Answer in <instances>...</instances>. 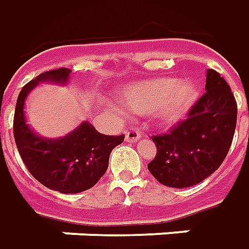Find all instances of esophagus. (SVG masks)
<instances>
[{
	"mask_svg": "<svg viewBox=\"0 0 249 249\" xmlns=\"http://www.w3.org/2000/svg\"><path fill=\"white\" fill-rule=\"evenodd\" d=\"M141 131L140 130H136V128H130L126 131V134H124V140L127 141V142H137L140 138H141Z\"/></svg>",
	"mask_w": 249,
	"mask_h": 249,
	"instance_id": "34e87169",
	"label": "esophagus"
}]
</instances>
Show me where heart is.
<instances>
[{
	"label": "heart",
	"mask_w": 249,
	"mask_h": 249,
	"mask_svg": "<svg viewBox=\"0 0 249 249\" xmlns=\"http://www.w3.org/2000/svg\"><path fill=\"white\" fill-rule=\"evenodd\" d=\"M201 94L200 85L195 79L179 81L175 76H161L155 79L133 83L121 93V108H113V112L123 115L127 112L149 115L164 124H174L186 116L197 103Z\"/></svg>",
	"instance_id": "obj_1"
}]
</instances>
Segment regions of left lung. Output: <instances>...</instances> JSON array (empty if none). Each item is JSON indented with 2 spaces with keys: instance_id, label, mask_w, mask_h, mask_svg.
<instances>
[{
  "instance_id": "obj_1",
  "label": "left lung",
  "mask_w": 249,
  "mask_h": 249,
  "mask_svg": "<svg viewBox=\"0 0 249 249\" xmlns=\"http://www.w3.org/2000/svg\"><path fill=\"white\" fill-rule=\"evenodd\" d=\"M237 123V104L228 82L207 70L206 93L170 133L153 136L156 156L148 164L161 185L189 188L204 181L225 160Z\"/></svg>"
}]
</instances>
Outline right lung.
<instances>
[{"label": "right lung", "instance_id": "add662e5", "mask_svg": "<svg viewBox=\"0 0 249 249\" xmlns=\"http://www.w3.org/2000/svg\"><path fill=\"white\" fill-rule=\"evenodd\" d=\"M71 70L58 68L38 75L21 89L16 109L13 136L21 159L31 175L43 186L60 193H79L93 188L108 168L109 155L124 136H105L89 122H82L64 137L45 138L27 124L24 105L39 83L66 85Z\"/></svg>", "mask_w": 249, "mask_h": 249}]
</instances>
